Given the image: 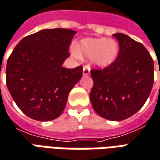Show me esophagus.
<instances>
[{"label":"esophagus","instance_id":"34e87169","mask_svg":"<svg viewBox=\"0 0 160 160\" xmlns=\"http://www.w3.org/2000/svg\"><path fill=\"white\" fill-rule=\"evenodd\" d=\"M90 73V68L88 66H84L83 68V75L84 76H87Z\"/></svg>","mask_w":160,"mask_h":160}]
</instances>
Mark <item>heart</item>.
<instances>
[{"label": "heart", "instance_id": "1", "mask_svg": "<svg viewBox=\"0 0 160 160\" xmlns=\"http://www.w3.org/2000/svg\"><path fill=\"white\" fill-rule=\"evenodd\" d=\"M119 47L114 40L105 38H88L80 41L76 50L72 51L76 58H91L92 63L98 68H107L111 66L119 56Z\"/></svg>", "mask_w": 160, "mask_h": 160}]
</instances>
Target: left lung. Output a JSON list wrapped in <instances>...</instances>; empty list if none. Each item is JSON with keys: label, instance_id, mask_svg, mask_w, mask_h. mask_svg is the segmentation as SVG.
<instances>
[{"label": "left lung", "instance_id": "left-lung-1", "mask_svg": "<svg viewBox=\"0 0 160 160\" xmlns=\"http://www.w3.org/2000/svg\"><path fill=\"white\" fill-rule=\"evenodd\" d=\"M119 42L117 60L103 69H92L90 100L104 119L119 121L135 114L150 95L153 60L144 46L127 34H113Z\"/></svg>", "mask_w": 160, "mask_h": 160}]
</instances>
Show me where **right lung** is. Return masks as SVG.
<instances>
[{
  "instance_id": "obj_1",
  "label": "right lung",
  "mask_w": 160,
  "mask_h": 160,
  "mask_svg": "<svg viewBox=\"0 0 160 160\" xmlns=\"http://www.w3.org/2000/svg\"><path fill=\"white\" fill-rule=\"evenodd\" d=\"M75 31L43 29L26 36L8 60L6 82L18 107L29 118L49 121L64 111L83 68H63Z\"/></svg>"
}]
</instances>
